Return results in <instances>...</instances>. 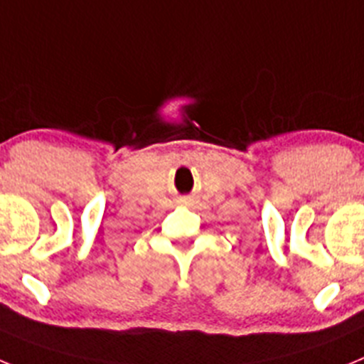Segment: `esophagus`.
<instances>
[{
  "mask_svg": "<svg viewBox=\"0 0 364 364\" xmlns=\"http://www.w3.org/2000/svg\"><path fill=\"white\" fill-rule=\"evenodd\" d=\"M180 202H186V200H180Z\"/></svg>",
  "mask_w": 364,
  "mask_h": 364,
  "instance_id": "34e87169",
  "label": "esophagus"
}]
</instances>
